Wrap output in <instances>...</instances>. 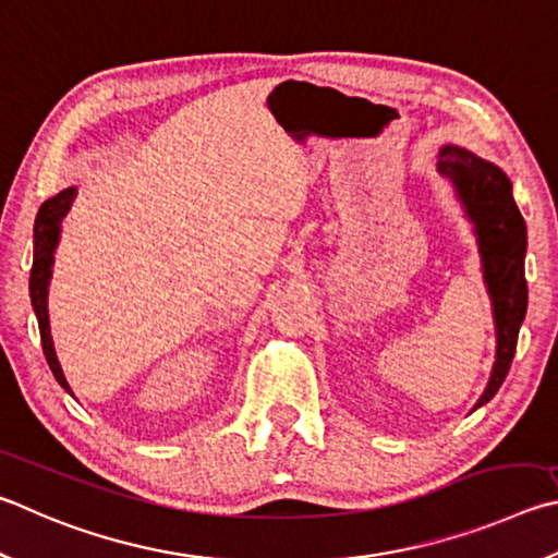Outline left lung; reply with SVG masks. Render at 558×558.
<instances>
[{"label": "left lung", "instance_id": "8db88e82", "mask_svg": "<svg viewBox=\"0 0 558 558\" xmlns=\"http://www.w3.org/2000/svg\"><path fill=\"white\" fill-rule=\"evenodd\" d=\"M439 173L447 175L469 211L478 234L485 282L493 298L495 327H498V353L490 383L475 408L488 402L508 376L518 349L520 324L526 312L524 251L526 227L512 199V185L500 168L469 150L444 146L439 150Z\"/></svg>", "mask_w": 558, "mask_h": 558}]
</instances>
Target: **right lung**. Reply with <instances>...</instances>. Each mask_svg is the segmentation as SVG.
<instances>
[{"label":"right lung","mask_w":558,"mask_h":558,"mask_svg":"<svg viewBox=\"0 0 558 558\" xmlns=\"http://www.w3.org/2000/svg\"><path fill=\"white\" fill-rule=\"evenodd\" d=\"M75 199V187H68L58 192L56 197L44 202L36 215V227H34V266H32V280H28V290H32V305L38 319L40 329V343H44V353L50 371H53L56 380L63 385V388L73 395L70 385L63 376V368L56 359L53 339H50V324H48V280H50V266H53V248L58 244L60 234V219L68 215L70 205Z\"/></svg>","instance_id":"add662e5"}]
</instances>
